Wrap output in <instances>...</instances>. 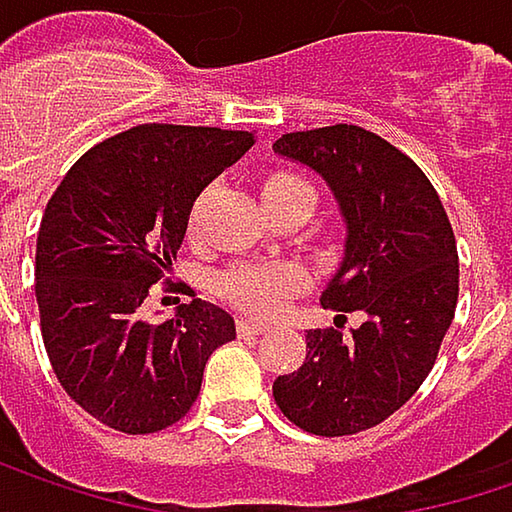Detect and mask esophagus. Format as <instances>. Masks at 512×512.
<instances>
[{
  "instance_id": "34e87169",
  "label": "esophagus",
  "mask_w": 512,
  "mask_h": 512,
  "mask_svg": "<svg viewBox=\"0 0 512 512\" xmlns=\"http://www.w3.org/2000/svg\"><path fill=\"white\" fill-rule=\"evenodd\" d=\"M237 331H240V337H257V334H266L269 325H260L252 319H237Z\"/></svg>"
}]
</instances>
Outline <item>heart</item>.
<instances>
[{
  "instance_id": "heart-1",
  "label": "heart",
  "mask_w": 512,
  "mask_h": 512,
  "mask_svg": "<svg viewBox=\"0 0 512 512\" xmlns=\"http://www.w3.org/2000/svg\"><path fill=\"white\" fill-rule=\"evenodd\" d=\"M293 190H310L296 175H269L263 181V199L284 196ZM304 275L293 263H237L216 278V290L228 304L243 313L275 316L296 290H302Z\"/></svg>"
}]
</instances>
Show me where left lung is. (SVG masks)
<instances>
[{
  "mask_svg": "<svg viewBox=\"0 0 512 512\" xmlns=\"http://www.w3.org/2000/svg\"><path fill=\"white\" fill-rule=\"evenodd\" d=\"M278 158L313 169L343 225V260L322 290L334 328L307 331L299 372L272 384L281 413L316 437L375 428L422 387L457 307V243L425 172L357 125L293 131ZM364 322L342 334L345 313Z\"/></svg>",
  "mask_w": 512,
  "mask_h": 512,
  "instance_id": "obj_1",
  "label": "left lung"
}]
</instances>
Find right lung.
<instances>
[{"instance_id": "obj_1", "label": "right lung", "mask_w": 512, "mask_h": 512, "mask_svg": "<svg viewBox=\"0 0 512 512\" xmlns=\"http://www.w3.org/2000/svg\"><path fill=\"white\" fill-rule=\"evenodd\" d=\"M255 146L249 131L137 125L72 163L49 199L34 293L49 363L75 404L122 434L178 422L234 316L193 299L146 322L149 287L172 269L196 196Z\"/></svg>"}]
</instances>
